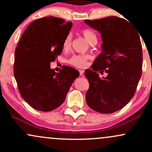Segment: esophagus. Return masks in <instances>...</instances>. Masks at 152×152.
Instances as JSON below:
<instances>
[{"label": "esophagus", "mask_w": 152, "mask_h": 152, "mask_svg": "<svg viewBox=\"0 0 152 152\" xmlns=\"http://www.w3.org/2000/svg\"><path fill=\"white\" fill-rule=\"evenodd\" d=\"M79 73H80V75H83V73H84V71L83 70H79Z\"/></svg>", "instance_id": "34e87169"}]
</instances>
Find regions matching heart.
<instances>
[{
  "instance_id": "1",
  "label": "heart",
  "mask_w": 152,
  "mask_h": 152,
  "mask_svg": "<svg viewBox=\"0 0 152 152\" xmlns=\"http://www.w3.org/2000/svg\"><path fill=\"white\" fill-rule=\"evenodd\" d=\"M81 34L91 45L96 43L97 36L92 30L83 29L81 31ZM71 41H72V36L71 34H68L63 42V48L65 50H69L71 47ZM89 58L90 56L88 55H74L69 60V63L75 67L83 68L86 66L87 61Z\"/></svg>"
}]
</instances>
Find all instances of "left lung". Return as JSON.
<instances>
[{
  "mask_svg": "<svg viewBox=\"0 0 152 152\" xmlns=\"http://www.w3.org/2000/svg\"><path fill=\"white\" fill-rule=\"evenodd\" d=\"M84 22L100 33L103 41L102 51L92 64V70L84 73L89 82L86 103L97 112L111 114L129 102L142 76L140 34L127 20L116 16ZM98 70L107 76L101 79Z\"/></svg>",
  "mask_w": 152,
  "mask_h": 152,
  "instance_id": "obj_1",
  "label": "left lung"
}]
</instances>
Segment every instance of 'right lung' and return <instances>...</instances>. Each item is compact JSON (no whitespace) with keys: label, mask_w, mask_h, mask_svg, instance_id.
<instances>
[{"label":"right lung","mask_w":152,"mask_h":152,"mask_svg":"<svg viewBox=\"0 0 152 152\" xmlns=\"http://www.w3.org/2000/svg\"><path fill=\"white\" fill-rule=\"evenodd\" d=\"M72 23L49 16L34 20L23 34L15 50L14 76L20 96L31 107L53 111L65 101L79 72L64 66L58 73L50 67L62 53Z\"/></svg>","instance_id":"1"}]
</instances>
